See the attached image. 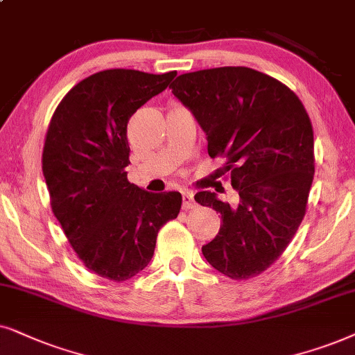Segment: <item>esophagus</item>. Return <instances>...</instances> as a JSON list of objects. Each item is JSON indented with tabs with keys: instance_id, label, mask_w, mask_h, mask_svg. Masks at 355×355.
I'll return each mask as SVG.
<instances>
[{
	"instance_id": "obj_1",
	"label": "esophagus",
	"mask_w": 355,
	"mask_h": 355,
	"mask_svg": "<svg viewBox=\"0 0 355 355\" xmlns=\"http://www.w3.org/2000/svg\"><path fill=\"white\" fill-rule=\"evenodd\" d=\"M195 207H196V201L195 198H193V193L191 191L183 193V209L188 211V209H195Z\"/></svg>"
}]
</instances>
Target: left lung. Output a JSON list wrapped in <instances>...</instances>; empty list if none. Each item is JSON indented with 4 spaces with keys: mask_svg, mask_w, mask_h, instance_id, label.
I'll use <instances>...</instances> for the list:
<instances>
[{
    "mask_svg": "<svg viewBox=\"0 0 355 355\" xmlns=\"http://www.w3.org/2000/svg\"><path fill=\"white\" fill-rule=\"evenodd\" d=\"M170 89L205 130L211 157L224 159L237 191V206L196 193L195 201L222 219L202 254L230 279L258 276L284 253L306 212L315 173L309 113L286 84L245 66L180 74Z\"/></svg>",
    "mask_w": 355,
    "mask_h": 355,
    "instance_id": "8db88e82",
    "label": "left lung"
}]
</instances>
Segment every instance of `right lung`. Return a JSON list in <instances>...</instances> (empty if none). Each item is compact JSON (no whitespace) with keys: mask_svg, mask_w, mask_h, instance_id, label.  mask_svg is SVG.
Returning <instances> with one entry per match:
<instances>
[{"mask_svg":"<svg viewBox=\"0 0 355 355\" xmlns=\"http://www.w3.org/2000/svg\"><path fill=\"white\" fill-rule=\"evenodd\" d=\"M175 71L105 69L78 83L46 130L42 170L51 211L89 271L123 282L148 266L157 232L182 207L178 191L148 193L128 182L126 126Z\"/></svg>","mask_w":355,"mask_h":355,"instance_id":"obj_1","label":"right lung"}]
</instances>
